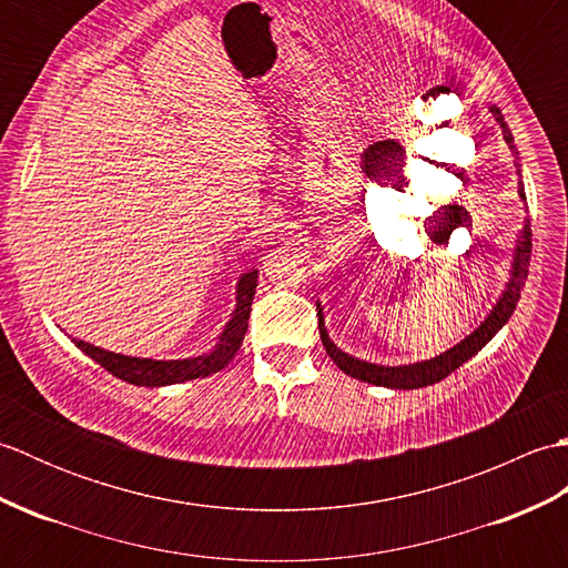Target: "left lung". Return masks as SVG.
<instances>
[{
  "mask_svg": "<svg viewBox=\"0 0 568 568\" xmlns=\"http://www.w3.org/2000/svg\"><path fill=\"white\" fill-rule=\"evenodd\" d=\"M493 116H496V122L503 129V139L508 143L513 155H515V168L517 173H520V159H517V149H515V141L508 124H505L503 112L498 110L496 104L490 106ZM517 195L525 202V185L520 183V190H517ZM529 256H532V229H529V220L523 222L520 234H517V244H515V253H513V271L508 283H505V291L500 293V297L496 300V305L486 315V320L478 324V327L470 332L466 339L458 342L456 346L446 348L444 354L427 358V361H417V364H400V366H383V364H371V361L364 358H356L352 354L342 352L339 346H336L329 339V332L324 327V312L322 305L317 303V317H320V336H322V344L327 348L329 358L334 361L336 366H339L346 376H352L356 381H364V383H373V385H383V388H393V390H415V388H427V385L439 383L442 378L449 376L458 366L466 364L470 356H476L480 348H484L493 336H496L508 320L513 317V312L517 307V300H520V291L525 287L527 281V268H529Z\"/></svg>",
  "mask_w": 568,
  "mask_h": 568,
  "instance_id": "1",
  "label": "left lung"
}]
</instances>
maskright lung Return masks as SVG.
I'll return each instance as SVG.
<instances>
[{"instance_id":"1","label":"right lung","mask_w":568,"mask_h":568,"mask_svg":"<svg viewBox=\"0 0 568 568\" xmlns=\"http://www.w3.org/2000/svg\"><path fill=\"white\" fill-rule=\"evenodd\" d=\"M256 285H258L256 268L239 275L236 307L232 312V320L224 324L222 334L216 336L214 348L207 354L165 361V358H141V356L114 354L82 339H72V344H75L82 354H88L94 364H100L104 371H110L119 381H126L131 385H143V388H163V385L207 378L212 373L222 371L241 348V342H244V334L248 329V315H251L253 295H256Z\"/></svg>"}]
</instances>
